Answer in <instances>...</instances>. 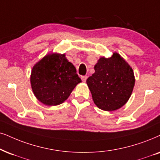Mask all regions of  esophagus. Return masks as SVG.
I'll list each match as a JSON object with an SVG mask.
<instances>
[{
  "label": "esophagus",
  "instance_id": "obj_1",
  "mask_svg": "<svg viewBox=\"0 0 160 160\" xmlns=\"http://www.w3.org/2000/svg\"><path fill=\"white\" fill-rule=\"evenodd\" d=\"M87 78H88V77H87V76H82L81 77V79H82V82H86V80H87Z\"/></svg>",
  "mask_w": 160,
  "mask_h": 160
}]
</instances>
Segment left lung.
Wrapping results in <instances>:
<instances>
[{"label": "left lung", "instance_id": "obj_1", "mask_svg": "<svg viewBox=\"0 0 160 160\" xmlns=\"http://www.w3.org/2000/svg\"><path fill=\"white\" fill-rule=\"evenodd\" d=\"M95 72L86 80L94 102L99 108L112 112L128 102L135 83L132 68L118 53L102 57L94 66Z\"/></svg>", "mask_w": 160, "mask_h": 160}]
</instances>
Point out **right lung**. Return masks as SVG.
Instances as JSON below:
<instances>
[{"mask_svg":"<svg viewBox=\"0 0 160 160\" xmlns=\"http://www.w3.org/2000/svg\"><path fill=\"white\" fill-rule=\"evenodd\" d=\"M30 82L40 102L46 106H58L67 100L81 79L65 54L52 53L33 66Z\"/></svg>","mask_w":160,"mask_h":160,"instance_id":"obj_1","label":"right lung"}]
</instances>
